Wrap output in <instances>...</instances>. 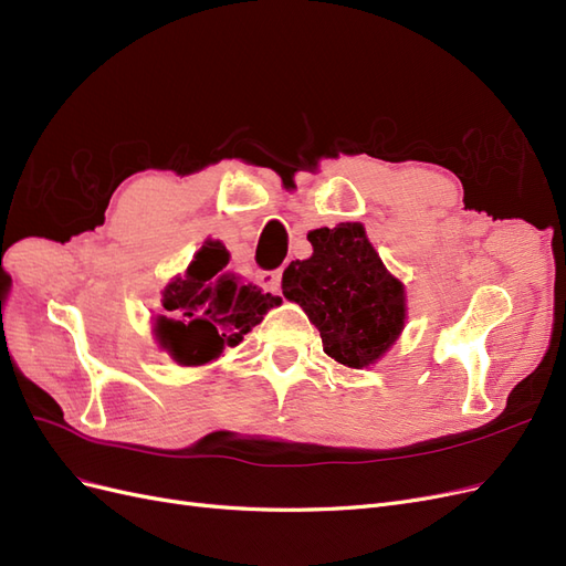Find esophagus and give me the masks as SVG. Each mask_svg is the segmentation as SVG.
I'll return each instance as SVG.
<instances>
[{"instance_id": "obj_1", "label": "esophagus", "mask_w": 566, "mask_h": 566, "mask_svg": "<svg viewBox=\"0 0 566 566\" xmlns=\"http://www.w3.org/2000/svg\"><path fill=\"white\" fill-rule=\"evenodd\" d=\"M281 279H283L281 271H260V273H256V283H260L264 290H269V293H273V295L281 293Z\"/></svg>"}]
</instances>
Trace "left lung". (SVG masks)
I'll return each mask as SVG.
<instances>
[{"instance_id":"obj_1","label":"left lung","mask_w":566,"mask_h":566,"mask_svg":"<svg viewBox=\"0 0 566 566\" xmlns=\"http://www.w3.org/2000/svg\"><path fill=\"white\" fill-rule=\"evenodd\" d=\"M310 260L283 271V295L316 325L323 352L337 364L368 368L399 339L406 290L385 269L356 221L310 231Z\"/></svg>"}]
</instances>
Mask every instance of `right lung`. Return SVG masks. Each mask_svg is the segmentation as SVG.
I'll list each match as a JSON object with an SVG mask.
<instances>
[{"instance_id":"right-lung-1","label":"right lung","mask_w":566,"mask_h":566,"mask_svg":"<svg viewBox=\"0 0 566 566\" xmlns=\"http://www.w3.org/2000/svg\"><path fill=\"white\" fill-rule=\"evenodd\" d=\"M229 252L205 241L184 276L163 290L169 316L156 318V337L179 366H202L243 342L264 314L281 302L227 269Z\"/></svg>"}]
</instances>
